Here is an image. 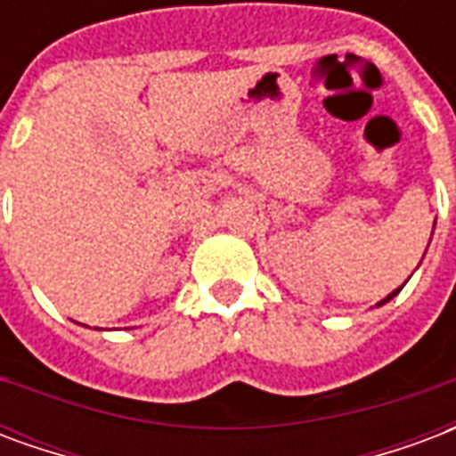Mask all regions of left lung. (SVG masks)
<instances>
[{"mask_svg": "<svg viewBox=\"0 0 456 456\" xmlns=\"http://www.w3.org/2000/svg\"><path fill=\"white\" fill-rule=\"evenodd\" d=\"M433 231H436V225H433ZM428 245H430V242H428ZM406 281H409V279H406ZM406 281H403V283H402V286H399V289H396V290H392V293H389V296H387V297H382V300H379V303H378V305H375V307H382V305H385V303H389V300H392V297H395V296H399V290H402L403 286H406Z\"/></svg>", "mask_w": 456, "mask_h": 456, "instance_id": "1", "label": "left lung"}]
</instances>
